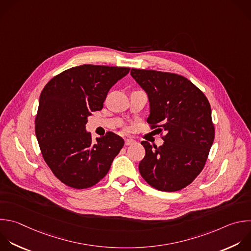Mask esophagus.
I'll return each mask as SVG.
<instances>
[{
    "label": "esophagus",
    "instance_id": "esophagus-1",
    "mask_svg": "<svg viewBox=\"0 0 251 251\" xmlns=\"http://www.w3.org/2000/svg\"><path fill=\"white\" fill-rule=\"evenodd\" d=\"M136 144V141L133 140V139H126L125 140V145L126 146H131V145H134Z\"/></svg>",
    "mask_w": 251,
    "mask_h": 251
}]
</instances>
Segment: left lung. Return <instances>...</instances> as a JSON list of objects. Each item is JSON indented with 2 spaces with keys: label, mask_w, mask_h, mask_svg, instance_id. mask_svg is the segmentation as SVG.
Segmentation results:
<instances>
[{
  "label": "left lung",
  "mask_w": 251,
  "mask_h": 251,
  "mask_svg": "<svg viewBox=\"0 0 251 251\" xmlns=\"http://www.w3.org/2000/svg\"><path fill=\"white\" fill-rule=\"evenodd\" d=\"M150 103L147 119L164 131L159 147L149 142L139 163L142 177L160 191L174 192L190 184L203 170L215 138L210 103L186 77L153 70H131Z\"/></svg>",
  "instance_id": "8db88e82"
}]
</instances>
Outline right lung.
Instances as JSON below:
<instances>
[{
    "instance_id": "add662e5",
    "label": "right lung",
    "mask_w": 251,
    "mask_h": 251,
    "mask_svg": "<svg viewBox=\"0 0 251 251\" xmlns=\"http://www.w3.org/2000/svg\"><path fill=\"white\" fill-rule=\"evenodd\" d=\"M129 71L81 65L64 71L44 87L35 134L44 160L66 185L83 189L97 184L124 146V140L112 132L93 143L86 124L94 111L102 109L109 90Z\"/></svg>"
}]
</instances>
